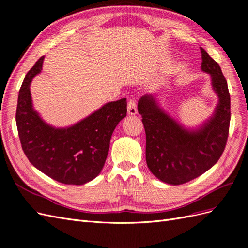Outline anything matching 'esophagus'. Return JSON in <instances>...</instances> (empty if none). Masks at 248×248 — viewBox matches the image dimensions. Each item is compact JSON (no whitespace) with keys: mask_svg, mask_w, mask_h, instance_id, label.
Returning a JSON list of instances; mask_svg holds the SVG:
<instances>
[{"mask_svg":"<svg viewBox=\"0 0 248 248\" xmlns=\"http://www.w3.org/2000/svg\"><path fill=\"white\" fill-rule=\"evenodd\" d=\"M127 109H128V114L131 115V116H134L138 114V107H137V101L134 99H130L129 102H128V108H127Z\"/></svg>","mask_w":248,"mask_h":248,"instance_id":"1","label":"esophagus"}]
</instances>
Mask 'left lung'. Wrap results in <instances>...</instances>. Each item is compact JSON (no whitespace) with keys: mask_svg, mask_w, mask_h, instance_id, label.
<instances>
[{"mask_svg":"<svg viewBox=\"0 0 248 248\" xmlns=\"http://www.w3.org/2000/svg\"><path fill=\"white\" fill-rule=\"evenodd\" d=\"M202 70L211 77L218 103L198 128H186L160 108L153 95L141 96L138 110L146 131V161L160 181L180 185L200 177L218 161L229 136L231 98L219 65L201 47Z\"/></svg>","mask_w":248,"mask_h":248,"instance_id":"left-lung-1","label":"left lung"}]
</instances>
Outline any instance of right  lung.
<instances>
[{
	"mask_svg": "<svg viewBox=\"0 0 248 248\" xmlns=\"http://www.w3.org/2000/svg\"><path fill=\"white\" fill-rule=\"evenodd\" d=\"M44 56L32 67L19 90L16 125L29 161L64 184L84 185L100 174L112 131L126 117L127 101L108 102L79 122L65 128L47 124L33 108L30 85L41 72Z\"/></svg>",
	"mask_w": 248,
	"mask_h": 248,
	"instance_id": "obj_1",
	"label": "right lung"
}]
</instances>
